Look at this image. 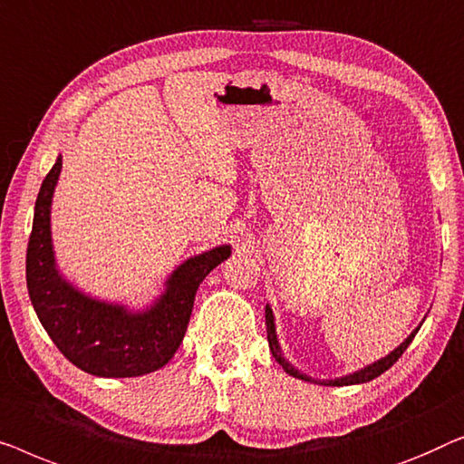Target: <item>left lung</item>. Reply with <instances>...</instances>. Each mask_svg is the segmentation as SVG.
Here are the masks:
<instances>
[{
  "label": "left lung",
  "instance_id": "1",
  "mask_svg": "<svg viewBox=\"0 0 464 464\" xmlns=\"http://www.w3.org/2000/svg\"><path fill=\"white\" fill-rule=\"evenodd\" d=\"M265 324H266V341H269V349L273 357H276V362L282 365V368L288 372L290 376L300 378V381L304 382H315V384H324V387H347V384H362V382H370L372 378L381 376L382 372H387L391 365H393L397 360H400L403 351L410 347V343H412V338L416 336V332L420 330V325L416 330L410 332V336L403 341L400 347H395L391 351L389 355L381 357V360L372 362L368 365H363V368L351 372V374H344V376H338V378H313L309 374H303L298 368H295L288 360H285L284 353H282V347H279V341H277V330H276V315H273V309L269 304H266L265 309Z\"/></svg>",
  "mask_w": 464,
  "mask_h": 464
}]
</instances>
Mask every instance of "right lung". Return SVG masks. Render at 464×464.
<instances>
[{
  "mask_svg": "<svg viewBox=\"0 0 464 464\" xmlns=\"http://www.w3.org/2000/svg\"><path fill=\"white\" fill-rule=\"evenodd\" d=\"M61 169L58 155L39 188L27 247V288L39 322L58 351L92 376L132 378L164 368L185 338L195 292L214 266L231 256V246L182 260L145 309L90 296L63 276L52 246V198Z\"/></svg>",
  "mask_w": 464,
  "mask_h": 464,
  "instance_id": "1",
  "label": "right lung"
}]
</instances>
